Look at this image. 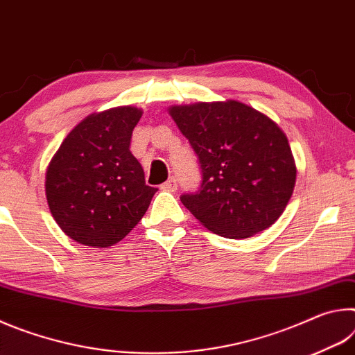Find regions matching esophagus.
Wrapping results in <instances>:
<instances>
[{
  "label": "esophagus",
  "mask_w": 355,
  "mask_h": 355,
  "mask_svg": "<svg viewBox=\"0 0 355 355\" xmlns=\"http://www.w3.org/2000/svg\"><path fill=\"white\" fill-rule=\"evenodd\" d=\"M177 186H178L177 178H175V177H171L169 180H167L166 183L161 184V189H163V191H169V192H175V191H177Z\"/></svg>",
  "instance_id": "esophagus-1"
}]
</instances>
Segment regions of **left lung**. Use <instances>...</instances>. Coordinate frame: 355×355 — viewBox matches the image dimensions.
<instances>
[{
  "mask_svg": "<svg viewBox=\"0 0 355 355\" xmlns=\"http://www.w3.org/2000/svg\"><path fill=\"white\" fill-rule=\"evenodd\" d=\"M199 158L202 184L183 205L208 230L243 239L266 230L285 211L296 164L279 125L236 100L169 107Z\"/></svg>",
  "mask_w": 355,
  "mask_h": 355,
  "instance_id": "1",
  "label": "left lung"
}]
</instances>
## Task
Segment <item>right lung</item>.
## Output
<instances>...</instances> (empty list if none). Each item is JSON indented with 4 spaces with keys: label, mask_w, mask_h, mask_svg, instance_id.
I'll use <instances>...</instances> for the list:
<instances>
[{
    "label": "right lung",
    "mask_w": 355,
    "mask_h": 355,
    "mask_svg": "<svg viewBox=\"0 0 355 355\" xmlns=\"http://www.w3.org/2000/svg\"><path fill=\"white\" fill-rule=\"evenodd\" d=\"M141 117L135 106L91 114L70 131L48 164V207L73 241L110 248L146 214L158 189L146 184L142 166L130 152Z\"/></svg>",
    "instance_id": "1"
}]
</instances>
